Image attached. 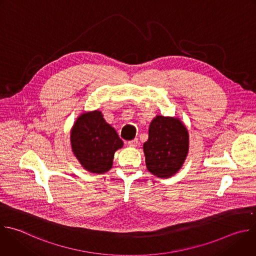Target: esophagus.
I'll use <instances>...</instances> for the list:
<instances>
[{"label": "esophagus", "instance_id": "1", "mask_svg": "<svg viewBox=\"0 0 256 256\" xmlns=\"http://www.w3.org/2000/svg\"><path fill=\"white\" fill-rule=\"evenodd\" d=\"M128 144L130 146L136 148V146H138V138H134V140H128Z\"/></svg>", "mask_w": 256, "mask_h": 256}]
</instances>
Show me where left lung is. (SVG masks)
I'll return each instance as SVG.
<instances>
[{"instance_id":"8db88e82","label":"left lung","mask_w":256,"mask_h":256,"mask_svg":"<svg viewBox=\"0 0 256 256\" xmlns=\"http://www.w3.org/2000/svg\"><path fill=\"white\" fill-rule=\"evenodd\" d=\"M142 148L148 171L158 178H171L188 156V130L178 118L158 114L150 124L148 138Z\"/></svg>"}]
</instances>
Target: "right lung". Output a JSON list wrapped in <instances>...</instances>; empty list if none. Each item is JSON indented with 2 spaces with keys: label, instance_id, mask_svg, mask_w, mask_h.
<instances>
[{
  "label": "right lung",
  "instance_id": "1",
  "mask_svg": "<svg viewBox=\"0 0 256 256\" xmlns=\"http://www.w3.org/2000/svg\"><path fill=\"white\" fill-rule=\"evenodd\" d=\"M70 144L81 166L92 174L108 172L114 152L124 146V142L100 110L83 112L76 118L70 130Z\"/></svg>",
  "mask_w": 256,
  "mask_h": 256
}]
</instances>
